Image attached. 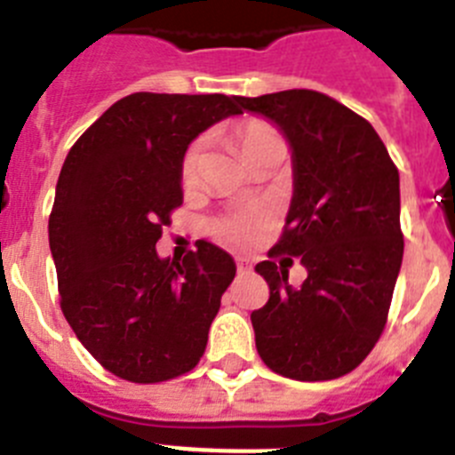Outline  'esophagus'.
<instances>
[{
    "label": "esophagus",
    "instance_id": "34e87169",
    "mask_svg": "<svg viewBox=\"0 0 455 455\" xmlns=\"http://www.w3.org/2000/svg\"><path fill=\"white\" fill-rule=\"evenodd\" d=\"M235 265H237V272H249V269H251V263H249L247 258H243V256L235 258Z\"/></svg>",
    "mask_w": 455,
    "mask_h": 455
}]
</instances>
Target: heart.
<instances>
[{
    "label": "heart",
    "instance_id": "b5f03b06",
    "mask_svg": "<svg viewBox=\"0 0 455 455\" xmlns=\"http://www.w3.org/2000/svg\"><path fill=\"white\" fill-rule=\"evenodd\" d=\"M281 138L276 136V131L272 129L265 122H247V124L237 126L235 129V145L243 154V158L247 156L249 151L256 149V147L265 145V142H276ZM202 149L204 140H195L188 151L183 154L181 161V181L186 186H190L195 179H197L199 161H202ZM272 220V212L267 206H251L247 211H237L222 215L215 222L211 224V231L224 240V243L231 244H251L256 243L260 231L267 227V222Z\"/></svg>",
    "mask_w": 455,
    "mask_h": 455
}]
</instances>
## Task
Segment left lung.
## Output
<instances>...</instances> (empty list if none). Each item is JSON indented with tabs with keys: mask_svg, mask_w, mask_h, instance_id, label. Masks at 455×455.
I'll list each match as a JSON object with an SVG mask.
<instances>
[{
	"mask_svg": "<svg viewBox=\"0 0 455 455\" xmlns=\"http://www.w3.org/2000/svg\"><path fill=\"white\" fill-rule=\"evenodd\" d=\"M272 122L292 151L285 233L256 272L269 299L251 313L265 365L294 380L349 374L383 333L403 258L399 172L374 126L315 90L233 97ZM290 255V259H285ZM299 257L309 276L294 289Z\"/></svg>",
	"mask_w": 455,
	"mask_h": 455,
	"instance_id": "1",
	"label": "left lung"
}]
</instances>
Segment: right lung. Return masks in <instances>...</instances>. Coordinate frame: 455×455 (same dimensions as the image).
Segmentation results:
<instances>
[{"instance_id":"1","label":"right lung","mask_w":455,"mask_h":455,"mask_svg":"<svg viewBox=\"0 0 455 455\" xmlns=\"http://www.w3.org/2000/svg\"><path fill=\"white\" fill-rule=\"evenodd\" d=\"M243 110L227 95L136 92L116 101L69 149L49 215L60 308L81 345L116 376L161 383L197 365L231 253L199 240L181 263L156 251L183 204L190 142Z\"/></svg>"}]
</instances>
